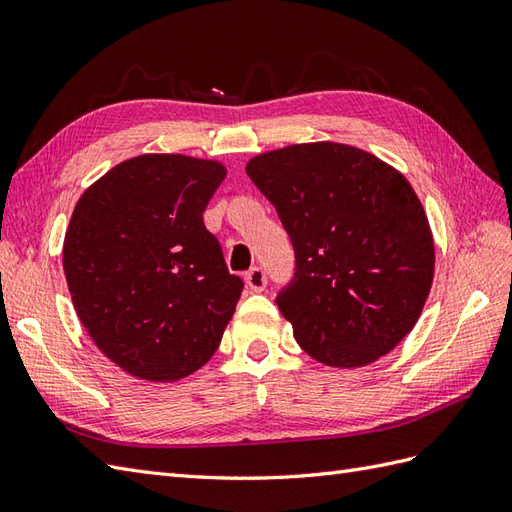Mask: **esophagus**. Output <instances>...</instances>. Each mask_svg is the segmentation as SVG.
Listing matches in <instances>:
<instances>
[{"mask_svg":"<svg viewBox=\"0 0 512 512\" xmlns=\"http://www.w3.org/2000/svg\"><path fill=\"white\" fill-rule=\"evenodd\" d=\"M268 279H266V272L261 268H251L246 272V287L251 292H264Z\"/></svg>","mask_w":512,"mask_h":512,"instance_id":"esophagus-1","label":"esophagus"}]
</instances>
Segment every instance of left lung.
<instances>
[{"mask_svg": "<svg viewBox=\"0 0 512 512\" xmlns=\"http://www.w3.org/2000/svg\"><path fill=\"white\" fill-rule=\"evenodd\" d=\"M246 175L277 209L296 272L277 296L298 346L331 368H363L422 316L435 242L406 177L342 142L255 155Z\"/></svg>", "mask_w": 512, "mask_h": 512, "instance_id": "obj_1", "label": "left lung"}]
</instances>
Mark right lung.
Returning a JSON list of instances; mask_svg holds the SVG:
<instances>
[{
	"label": "right lung",
	"instance_id": "add662e5",
	"mask_svg": "<svg viewBox=\"0 0 512 512\" xmlns=\"http://www.w3.org/2000/svg\"><path fill=\"white\" fill-rule=\"evenodd\" d=\"M227 177L216 160L147 153L77 201L62 266L77 318L127 374L173 383L212 359L242 294L203 212Z\"/></svg>",
	"mask_w": 512,
	"mask_h": 512
}]
</instances>
